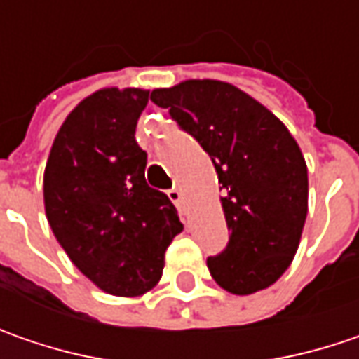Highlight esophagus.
<instances>
[{"label": "esophagus", "mask_w": 359, "mask_h": 359, "mask_svg": "<svg viewBox=\"0 0 359 359\" xmlns=\"http://www.w3.org/2000/svg\"><path fill=\"white\" fill-rule=\"evenodd\" d=\"M168 198L177 205V207H182V193H180V189H170L168 191Z\"/></svg>", "instance_id": "obj_1"}]
</instances>
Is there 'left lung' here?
I'll list each match as a JSON object with an SVG mask.
<instances>
[{"mask_svg":"<svg viewBox=\"0 0 359 359\" xmlns=\"http://www.w3.org/2000/svg\"><path fill=\"white\" fill-rule=\"evenodd\" d=\"M150 100L195 136L225 193L231 235L225 251L207 259L212 279L235 295L273 285L295 257L307 217V164L287 126L221 80L156 88Z\"/></svg>","mask_w":359,"mask_h":359,"instance_id":"1","label":"left lung"}]
</instances>
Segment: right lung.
Masks as SVG:
<instances>
[{"mask_svg": "<svg viewBox=\"0 0 359 359\" xmlns=\"http://www.w3.org/2000/svg\"><path fill=\"white\" fill-rule=\"evenodd\" d=\"M149 90L102 88L55 134L43 170V207L70 261L102 291L138 297L163 277L164 253L182 231L170 198L144 179L136 122Z\"/></svg>", "mask_w": 359, "mask_h": 359, "instance_id": "1", "label": "right lung"}]
</instances>
